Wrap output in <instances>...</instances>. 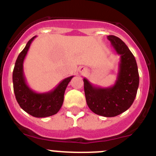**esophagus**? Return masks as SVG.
<instances>
[{
    "instance_id": "1",
    "label": "esophagus",
    "mask_w": 156,
    "mask_h": 156,
    "mask_svg": "<svg viewBox=\"0 0 156 156\" xmlns=\"http://www.w3.org/2000/svg\"><path fill=\"white\" fill-rule=\"evenodd\" d=\"M80 72L81 73H86V72H87V69L83 68V67H81V68L80 69Z\"/></svg>"
}]
</instances>
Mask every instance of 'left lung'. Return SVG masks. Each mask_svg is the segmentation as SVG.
Segmentation results:
<instances>
[{
    "instance_id": "left-lung-1",
    "label": "left lung",
    "mask_w": 156,
    "mask_h": 156,
    "mask_svg": "<svg viewBox=\"0 0 156 156\" xmlns=\"http://www.w3.org/2000/svg\"><path fill=\"white\" fill-rule=\"evenodd\" d=\"M117 55L120 56L114 85L108 87L94 86L83 78L87 104L93 112L105 117H114L124 112L134 101L139 86L136 59L125 43L113 35L107 37Z\"/></svg>"
}]
</instances>
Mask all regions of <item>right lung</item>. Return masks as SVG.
I'll use <instances>...</instances> for the list:
<instances>
[{
	"label": "right lung",
	"instance_id": "add662e5",
	"mask_svg": "<svg viewBox=\"0 0 156 156\" xmlns=\"http://www.w3.org/2000/svg\"><path fill=\"white\" fill-rule=\"evenodd\" d=\"M35 37L36 36L28 41L18 56L12 74V80L16 98L20 107L33 116L43 118L55 115L60 110L64 101L65 90L73 76L62 80L55 88L50 91L37 93L32 90L26 80L23 62L30 44Z\"/></svg>",
	"mask_w": 156,
	"mask_h": 156
}]
</instances>
